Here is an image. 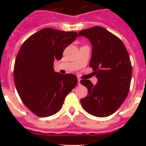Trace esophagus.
<instances>
[{
    "label": "esophagus",
    "instance_id": "34e87169",
    "mask_svg": "<svg viewBox=\"0 0 146 146\" xmlns=\"http://www.w3.org/2000/svg\"><path fill=\"white\" fill-rule=\"evenodd\" d=\"M77 80H78V85H80V78H77Z\"/></svg>",
    "mask_w": 146,
    "mask_h": 146
}]
</instances>
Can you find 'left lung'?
I'll return each mask as SVG.
<instances>
[{
	"instance_id": "1",
	"label": "left lung",
	"mask_w": 146,
	"mask_h": 146,
	"mask_svg": "<svg viewBox=\"0 0 146 146\" xmlns=\"http://www.w3.org/2000/svg\"><path fill=\"white\" fill-rule=\"evenodd\" d=\"M79 36L88 38L93 46L90 66L98 82L80 80L88 94L80 100L82 107L96 117L109 116L121 106L130 88L131 60L123 42L108 30L95 26L80 31Z\"/></svg>"
}]
</instances>
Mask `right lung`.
Wrapping results in <instances>:
<instances>
[{"label":"right lung","instance_id":"add662e5","mask_svg":"<svg viewBox=\"0 0 146 146\" xmlns=\"http://www.w3.org/2000/svg\"><path fill=\"white\" fill-rule=\"evenodd\" d=\"M77 36L46 28L23 42L14 66V80L18 94L25 106L38 117H48L60 110L66 96L77 83L72 74L54 71V61L62 58L64 50Z\"/></svg>","mask_w":146,"mask_h":146}]
</instances>
